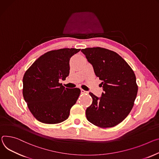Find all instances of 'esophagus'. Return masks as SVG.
<instances>
[{
    "instance_id": "34e87169",
    "label": "esophagus",
    "mask_w": 159,
    "mask_h": 159,
    "mask_svg": "<svg viewBox=\"0 0 159 159\" xmlns=\"http://www.w3.org/2000/svg\"><path fill=\"white\" fill-rule=\"evenodd\" d=\"M80 91H81V93H82V94H84V93H88V91H84L83 89H81Z\"/></svg>"
}]
</instances>
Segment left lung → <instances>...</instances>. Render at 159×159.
<instances>
[{
  "label": "left lung",
  "mask_w": 159,
  "mask_h": 159,
  "mask_svg": "<svg viewBox=\"0 0 159 159\" xmlns=\"http://www.w3.org/2000/svg\"><path fill=\"white\" fill-rule=\"evenodd\" d=\"M93 65L94 73L102 80V96L89 93L93 103L85 111L93 124L103 128L112 127L122 122L131 111L138 93L133 70L114 51L102 48L81 50Z\"/></svg>",
  "instance_id": "1"
}]
</instances>
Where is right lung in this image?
<instances>
[{
    "instance_id": "obj_1",
    "label": "right lung",
    "mask_w": 159,
    "mask_h": 159,
    "mask_svg": "<svg viewBox=\"0 0 159 159\" xmlns=\"http://www.w3.org/2000/svg\"><path fill=\"white\" fill-rule=\"evenodd\" d=\"M80 49L64 48L40 56L24 74L23 95L34 117L40 122L54 124L66 120L80 94L79 88H65L70 60Z\"/></svg>"
}]
</instances>
